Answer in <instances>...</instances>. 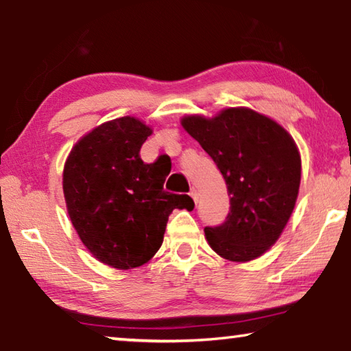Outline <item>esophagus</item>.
<instances>
[{
	"label": "esophagus",
	"instance_id": "obj_1",
	"mask_svg": "<svg viewBox=\"0 0 351 351\" xmlns=\"http://www.w3.org/2000/svg\"><path fill=\"white\" fill-rule=\"evenodd\" d=\"M189 195H190V197H192V199L195 201V203H198V192H197V189H195V187L190 189Z\"/></svg>",
	"mask_w": 351,
	"mask_h": 351
}]
</instances>
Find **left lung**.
I'll return each mask as SVG.
<instances>
[{
  "label": "left lung",
  "instance_id": "8db88e82",
  "mask_svg": "<svg viewBox=\"0 0 351 351\" xmlns=\"http://www.w3.org/2000/svg\"><path fill=\"white\" fill-rule=\"evenodd\" d=\"M181 123L217 164L230 195L224 223L204 228L210 247L232 261L260 257L295 206L302 170L295 142L249 108H228L212 119L189 116Z\"/></svg>",
  "mask_w": 351,
  "mask_h": 351
}]
</instances>
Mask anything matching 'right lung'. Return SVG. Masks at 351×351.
I'll return each instance as SVG.
<instances>
[{
    "instance_id": "1",
    "label": "right lung",
    "mask_w": 351,
    "mask_h": 351,
    "mask_svg": "<svg viewBox=\"0 0 351 351\" xmlns=\"http://www.w3.org/2000/svg\"><path fill=\"white\" fill-rule=\"evenodd\" d=\"M150 134L138 119H114L83 136L64 164L74 229L94 257L117 269L147 263L162 245L170 213L195 206L189 195L165 192V173L141 159Z\"/></svg>"
}]
</instances>
